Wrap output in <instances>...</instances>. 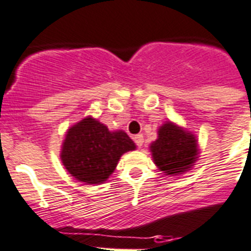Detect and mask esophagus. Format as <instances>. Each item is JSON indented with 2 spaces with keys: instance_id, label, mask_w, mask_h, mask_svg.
<instances>
[{
  "instance_id": "obj_1",
  "label": "esophagus",
  "mask_w": 251,
  "mask_h": 251,
  "mask_svg": "<svg viewBox=\"0 0 251 251\" xmlns=\"http://www.w3.org/2000/svg\"><path fill=\"white\" fill-rule=\"evenodd\" d=\"M133 141L138 148H142V145H144V136L142 134H136L133 137Z\"/></svg>"
}]
</instances>
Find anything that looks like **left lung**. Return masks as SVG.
<instances>
[{
    "instance_id": "obj_1",
    "label": "left lung",
    "mask_w": 251,
    "mask_h": 251,
    "mask_svg": "<svg viewBox=\"0 0 251 251\" xmlns=\"http://www.w3.org/2000/svg\"><path fill=\"white\" fill-rule=\"evenodd\" d=\"M154 163L167 176H177L190 171L198 159V140L191 132L172 122L158 130V140L150 145Z\"/></svg>"
}]
</instances>
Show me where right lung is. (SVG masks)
Returning <instances> with one entry per match:
<instances>
[{"mask_svg": "<svg viewBox=\"0 0 251 251\" xmlns=\"http://www.w3.org/2000/svg\"><path fill=\"white\" fill-rule=\"evenodd\" d=\"M134 149L136 145L126 132H110L105 124L87 117L68 129L60 158L75 179L97 185L115 171L124 152Z\"/></svg>", "mask_w": 251, "mask_h": 251, "instance_id": "right-lung-1", "label": "right lung"}]
</instances>
